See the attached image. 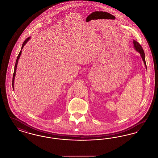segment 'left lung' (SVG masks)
Here are the masks:
<instances>
[{
    "label": "left lung",
    "instance_id": "left-lung-1",
    "mask_svg": "<svg viewBox=\"0 0 158 158\" xmlns=\"http://www.w3.org/2000/svg\"><path fill=\"white\" fill-rule=\"evenodd\" d=\"M133 46H134V48H135V50L137 51L138 52H139V53L140 54V56L142 57V60L143 61V63L145 64L146 68V64L145 62V53H144V51H143L142 47L136 40H133Z\"/></svg>",
    "mask_w": 158,
    "mask_h": 158
}]
</instances>
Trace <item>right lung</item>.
I'll list each match as a JSON object with an SVG mask.
<instances>
[{
    "label": "right lung",
    "mask_w": 158,
    "mask_h": 158,
    "mask_svg": "<svg viewBox=\"0 0 158 158\" xmlns=\"http://www.w3.org/2000/svg\"><path fill=\"white\" fill-rule=\"evenodd\" d=\"M30 38L29 37V38H27L24 41V42H23V44H22V49H21V51H20V52H19V55H18V56L17 57V59H16V63H15V69H14V72H13V79H12V87L13 89H14V80H15V75H16V68H17V64H18V60H19V57L20 56V55H21V53H22V49L23 48V47H24V46L28 42V40L30 39Z\"/></svg>",
    "instance_id": "add662e5"
}]
</instances>
